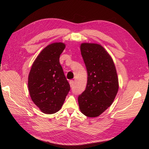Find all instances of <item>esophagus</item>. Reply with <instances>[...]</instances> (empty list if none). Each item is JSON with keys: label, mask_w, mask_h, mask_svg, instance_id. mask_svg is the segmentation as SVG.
Instances as JSON below:
<instances>
[{"label": "esophagus", "mask_w": 149, "mask_h": 149, "mask_svg": "<svg viewBox=\"0 0 149 149\" xmlns=\"http://www.w3.org/2000/svg\"><path fill=\"white\" fill-rule=\"evenodd\" d=\"M69 83H70V86H71V87H72V86H73V85H74V81H73V80H70Z\"/></svg>", "instance_id": "esophagus-1"}]
</instances>
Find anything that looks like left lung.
I'll list each match as a JSON object with an SVG mask.
<instances>
[{"label": "left lung", "mask_w": 149, "mask_h": 149, "mask_svg": "<svg viewBox=\"0 0 149 149\" xmlns=\"http://www.w3.org/2000/svg\"><path fill=\"white\" fill-rule=\"evenodd\" d=\"M81 53L88 77L86 89L78 97L81 112L96 117L111 105L118 91V79L114 62L104 47L83 43Z\"/></svg>", "instance_id": "8db88e82"}]
</instances>
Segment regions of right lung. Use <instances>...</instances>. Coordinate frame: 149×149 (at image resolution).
Segmentation results:
<instances>
[{
    "mask_svg": "<svg viewBox=\"0 0 149 149\" xmlns=\"http://www.w3.org/2000/svg\"><path fill=\"white\" fill-rule=\"evenodd\" d=\"M66 45L55 42L45 47L32 64L28 87L32 102L45 114L61 109L70 86L64 75L59 58Z\"/></svg>",
    "mask_w": 149,
    "mask_h": 149,
    "instance_id": "1",
    "label": "right lung"
}]
</instances>
